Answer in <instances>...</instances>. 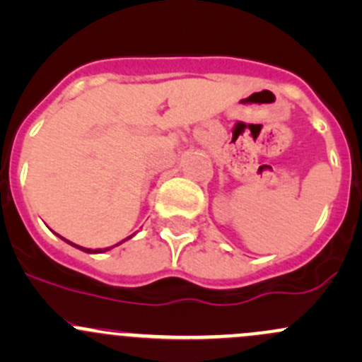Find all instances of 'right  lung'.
<instances>
[{"label":"right lung","mask_w":362,"mask_h":362,"mask_svg":"<svg viewBox=\"0 0 362 362\" xmlns=\"http://www.w3.org/2000/svg\"><path fill=\"white\" fill-rule=\"evenodd\" d=\"M73 245V243H71ZM78 249H82V247H78ZM82 250H86V252H93V250H89V249H82ZM94 252H101V250H94Z\"/></svg>","instance_id":"add662e5"}]
</instances>
